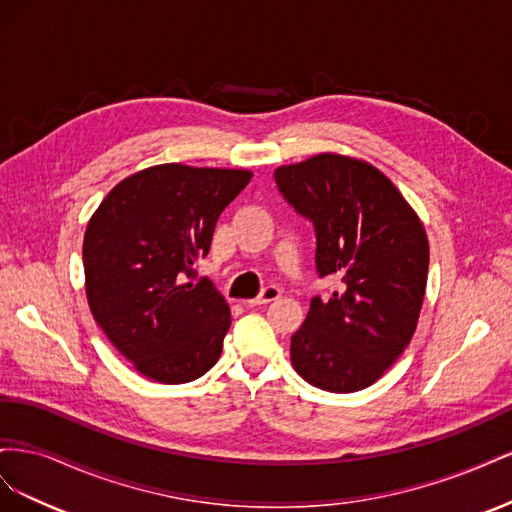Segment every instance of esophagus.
I'll list each match as a JSON object with an SVG mask.
<instances>
[{"mask_svg":"<svg viewBox=\"0 0 512 512\" xmlns=\"http://www.w3.org/2000/svg\"><path fill=\"white\" fill-rule=\"evenodd\" d=\"M280 294H282V290L277 288V286H267V288H262V292L258 294V297L243 301V305H247V307H254V305H267V303H271V301H275L277 297H280Z\"/></svg>","mask_w":512,"mask_h":512,"instance_id":"1","label":"esophagus"}]
</instances>
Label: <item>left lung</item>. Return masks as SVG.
<instances>
[{
  "mask_svg": "<svg viewBox=\"0 0 512 512\" xmlns=\"http://www.w3.org/2000/svg\"><path fill=\"white\" fill-rule=\"evenodd\" d=\"M275 183L314 224L318 275L346 284L309 303L290 337L292 367L322 391L367 389L416 331L429 269L423 222L376 166L339 153L280 166Z\"/></svg>",
  "mask_w": 512,
  "mask_h": 512,
  "instance_id": "1",
  "label": "left lung"
}]
</instances>
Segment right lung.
Wrapping results in <instances>:
<instances>
[{"mask_svg":"<svg viewBox=\"0 0 512 512\" xmlns=\"http://www.w3.org/2000/svg\"><path fill=\"white\" fill-rule=\"evenodd\" d=\"M250 179L243 168L151 166L117 183L91 215L83 241L89 309L145 378L183 384L218 363L228 303L209 280H188Z\"/></svg>","mask_w":512,"mask_h":512,"instance_id":"1","label":"right lung"}]
</instances>
